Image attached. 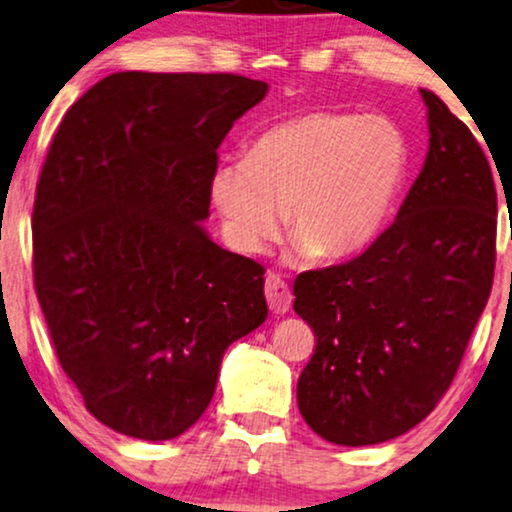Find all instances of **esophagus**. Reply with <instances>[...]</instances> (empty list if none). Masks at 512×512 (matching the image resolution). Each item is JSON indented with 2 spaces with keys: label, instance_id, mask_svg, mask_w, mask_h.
<instances>
[{
  "label": "esophagus",
  "instance_id": "1",
  "mask_svg": "<svg viewBox=\"0 0 512 512\" xmlns=\"http://www.w3.org/2000/svg\"><path fill=\"white\" fill-rule=\"evenodd\" d=\"M265 298H268L270 310L275 314L289 312L293 300L289 284H286L279 275H275V272H270V275L265 277Z\"/></svg>",
  "mask_w": 512,
  "mask_h": 512
}]
</instances>
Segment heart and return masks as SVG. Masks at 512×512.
<instances>
[{
  "label": "heart",
  "instance_id": "heart-1",
  "mask_svg": "<svg viewBox=\"0 0 512 512\" xmlns=\"http://www.w3.org/2000/svg\"><path fill=\"white\" fill-rule=\"evenodd\" d=\"M410 170L405 132L384 116L307 111L258 132L214 167L209 195L228 242L261 254L282 228L293 254L340 261L375 240Z\"/></svg>",
  "mask_w": 512,
  "mask_h": 512
}]
</instances>
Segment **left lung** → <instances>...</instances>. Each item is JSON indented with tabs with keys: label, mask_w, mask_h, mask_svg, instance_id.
Returning a JSON list of instances; mask_svg holds the SVG:
<instances>
[{
	"label": "left lung",
	"mask_w": 512,
	"mask_h": 512,
	"mask_svg": "<svg viewBox=\"0 0 512 512\" xmlns=\"http://www.w3.org/2000/svg\"><path fill=\"white\" fill-rule=\"evenodd\" d=\"M429 153L396 221L352 261L293 284L317 338L298 410L328 443L361 447L422 422L457 375L496 263V188L478 139L422 90Z\"/></svg>",
	"instance_id": "obj_1"
}]
</instances>
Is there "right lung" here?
I'll return each instance as SVG.
<instances>
[{
  "label": "right lung",
  "instance_id": "obj_1",
  "mask_svg": "<svg viewBox=\"0 0 512 512\" xmlns=\"http://www.w3.org/2000/svg\"><path fill=\"white\" fill-rule=\"evenodd\" d=\"M265 93L240 74L116 72L69 107L48 149L34 289L62 370L125 436L191 429L228 345L268 317L263 265L200 226L216 149Z\"/></svg>",
  "mask_w": 512,
  "mask_h": 512
}]
</instances>
